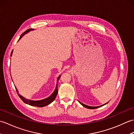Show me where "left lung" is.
Listing matches in <instances>:
<instances>
[{
	"label": "left lung",
	"instance_id": "obj_1",
	"mask_svg": "<svg viewBox=\"0 0 134 134\" xmlns=\"http://www.w3.org/2000/svg\"><path fill=\"white\" fill-rule=\"evenodd\" d=\"M79 103H80V104H81L82 105V106H83V107H85V108H88V109H96V108H99V107H101L104 106V105H105V104H108V102H107V103H106V104H105L102 105H101V106H98V107H90V106H88V105H85V104H83L81 103V102H79Z\"/></svg>",
	"mask_w": 134,
	"mask_h": 134
}]
</instances>
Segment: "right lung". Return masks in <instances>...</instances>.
<instances>
[{"label":"right lung","instance_id":"obj_1","mask_svg":"<svg viewBox=\"0 0 134 134\" xmlns=\"http://www.w3.org/2000/svg\"><path fill=\"white\" fill-rule=\"evenodd\" d=\"M33 30V29H30L27 30L26 31H25V32L24 33H22L21 36H20L19 39L21 38L24 35H25V34H26V33L29 32V31ZM12 53H13V51L11 53V55H12ZM60 77V75L59 76V77L58 78V79H57V84H56V89H55V91L53 92V93L52 94H51V96H50L49 97H48V98L44 99H42V100L33 101V100H29V99H26L25 98H24V97H22L21 95H20L18 93V90L16 89V88H15V89H16L17 93H18V95L19 96V97L21 98L22 100L25 102V103H26L27 104H29L30 105H32V106H35V107H45V106H47V105L51 104V102H53L54 101V99H55L56 97L57 94H58V81H59Z\"/></svg>","mask_w":134,"mask_h":134}]
</instances>
